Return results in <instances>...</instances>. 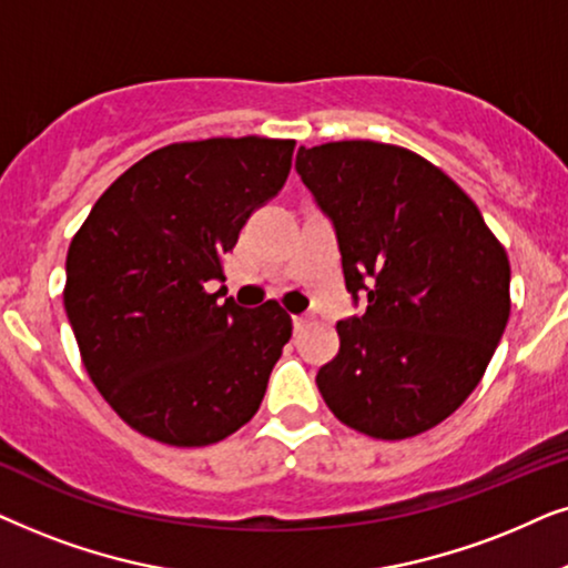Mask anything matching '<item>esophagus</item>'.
I'll return each instance as SVG.
<instances>
[{
    "label": "esophagus",
    "instance_id": "esophagus-1",
    "mask_svg": "<svg viewBox=\"0 0 568 568\" xmlns=\"http://www.w3.org/2000/svg\"><path fill=\"white\" fill-rule=\"evenodd\" d=\"M308 320H312V316H308V314L293 316V327H296V332H304V327L308 324Z\"/></svg>",
    "mask_w": 568,
    "mask_h": 568
}]
</instances>
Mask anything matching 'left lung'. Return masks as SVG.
I'll return each instance as SVG.
<instances>
[{"label":"left lung","instance_id":"1","mask_svg":"<svg viewBox=\"0 0 568 568\" xmlns=\"http://www.w3.org/2000/svg\"><path fill=\"white\" fill-rule=\"evenodd\" d=\"M296 171L335 225L345 288L366 312L337 322L316 374L337 420L374 438L449 418L486 374L509 322V256L442 169L397 145L298 148Z\"/></svg>","mask_w":568,"mask_h":568}]
</instances>
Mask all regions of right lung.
I'll use <instances>...</instances> for the list:
<instances>
[{"mask_svg": "<svg viewBox=\"0 0 568 568\" xmlns=\"http://www.w3.org/2000/svg\"><path fill=\"white\" fill-rule=\"evenodd\" d=\"M296 142H173L101 194L67 252L64 308L90 379L121 420L207 447L260 410L291 339L277 301L244 308L210 280L291 173Z\"/></svg>", "mask_w": 568, "mask_h": 568, "instance_id": "add662e5", "label": "right lung"}]
</instances>
